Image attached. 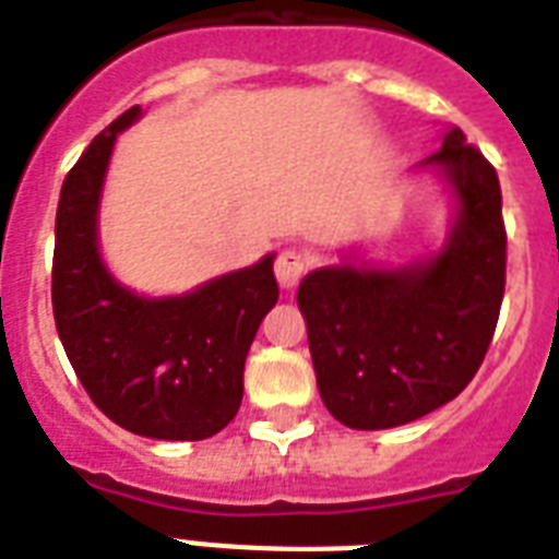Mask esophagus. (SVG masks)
<instances>
[{"mask_svg":"<svg viewBox=\"0 0 559 559\" xmlns=\"http://www.w3.org/2000/svg\"><path fill=\"white\" fill-rule=\"evenodd\" d=\"M305 272H307L305 254L296 252V249H284V252H278V258H275V278H278L281 287L293 289L298 281L305 278Z\"/></svg>","mask_w":559,"mask_h":559,"instance_id":"34e87169","label":"esophagus"}]
</instances>
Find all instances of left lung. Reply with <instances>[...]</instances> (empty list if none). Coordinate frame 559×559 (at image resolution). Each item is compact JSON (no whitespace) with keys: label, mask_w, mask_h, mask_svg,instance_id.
Returning <instances> with one entry per match:
<instances>
[{"label":"left lung","mask_w":559,"mask_h":559,"mask_svg":"<svg viewBox=\"0 0 559 559\" xmlns=\"http://www.w3.org/2000/svg\"><path fill=\"white\" fill-rule=\"evenodd\" d=\"M438 165L459 197L450 240L400 270L324 266L298 287L324 406L350 429H391L467 389L493 340L508 235L496 168L459 127Z\"/></svg>","instance_id":"left-lung-1"}]
</instances>
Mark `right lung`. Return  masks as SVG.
Returning a JSON list of instances; mask_svg holds the SVG:
<instances>
[{"mask_svg": "<svg viewBox=\"0 0 559 559\" xmlns=\"http://www.w3.org/2000/svg\"><path fill=\"white\" fill-rule=\"evenodd\" d=\"M130 107L69 170L55 219L51 305L66 357L92 403L127 432L202 441L237 415L243 366L263 316L278 301L272 254L179 298L121 287L98 254V197Z\"/></svg>", "mask_w": 559, "mask_h": 559, "instance_id": "right-lung-1", "label": "right lung"}]
</instances>
